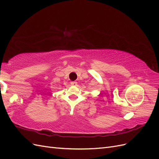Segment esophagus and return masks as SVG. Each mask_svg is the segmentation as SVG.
<instances>
[{"instance_id": "34e87169", "label": "esophagus", "mask_w": 159, "mask_h": 159, "mask_svg": "<svg viewBox=\"0 0 159 159\" xmlns=\"http://www.w3.org/2000/svg\"><path fill=\"white\" fill-rule=\"evenodd\" d=\"M70 84H71L72 85H74V86H76V85L77 84V83L75 82V81H72V82L70 83Z\"/></svg>"}]
</instances>
